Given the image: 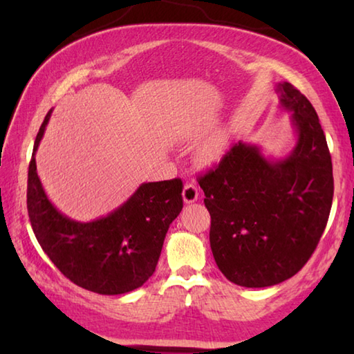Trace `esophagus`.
Instances as JSON below:
<instances>
[{
    "label": "esophagus",
    "mask_w": 354,
    "mask_h": 354,
    "mask_svg": "<svg viewBox=\"0 0 354 354\" xmlns=\"http://www.w3.org/2000/svg\"><path fill=\"white\" fill-rule=\"evenodd\" d=\"M198 198H199L198 187L194 184H185L183 190V199L185 204H193V202L198 201Z\"/></svg>",
    "instance_id": "obj_1"
}]
</instances>
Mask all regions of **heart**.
I'll return each instance as SVG.
<instances>
[{"label": "heart", "instance_id": "heart-1", "mask_svg": "<svg viewBox=\"0 0 354 354\" xmlns=\"http://www.w3.org/2000/svg\"><path fill=\"white\" fill-rule=\"evenodd\" d=\"M222 153H223V142L214 140V141L205 142V145L201 147L199 156H201V160L204 161V162L212 164V162L219 160V158L222 156Z\"/></svg>", "mask_w": 354, "mask_h": 354}]
</instances>
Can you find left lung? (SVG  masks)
Masks as SVG:
<instances>
[{"mask_svg":"<svg viewBox=\"0 0 354 354\" xmlns=\"http://www.w3.org/2000/svg\"><path fill=\"white\" fill-rule=\"evenodd\" d=\"M275 93L297 133L290 153L266 156L259 145L239 141L199 178L216 265L243 288L295 275L317 248L333 201L332 156L317 111L288 82L275 84Z\"/></svg>","mask_w":354,"mask_h":354,"instance_id":"8db88e82","label":"left lung"}]
</instances>
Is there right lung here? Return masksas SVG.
Returning <instances> with one entry per match:
<instances>
[{"mask_svg":"<svg viewBox=\"0 0 354 354\" xmlns=\"http://www.w3.org/2000/svg\"><path fill=\"white\" fill-rule=\"evenodd\" d=\"M53 109L36 135L28 165L27 208L44 252L74 284L102 295L141 288L155 272L170 223L183 209L181 179L142 183L99 219L74 221L51 204L36 170V150Z\"/></svg>","mask_w":354,"mask_h":354,"instance_id":"right-lung-1","label":"right lung"}]
</instances>
